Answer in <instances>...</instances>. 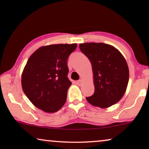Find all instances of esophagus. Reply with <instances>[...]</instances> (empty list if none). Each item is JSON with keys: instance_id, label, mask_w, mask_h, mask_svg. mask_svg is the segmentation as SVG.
Listing matches in <instances>:
<instances>
[{"instance_id": "34e87169", "label": "esophagus", "mask_w": 149, "mask_h": 149, "mask_svg": "<svg viewBox=\"0 0 149 149\" xmlns=\"http://www.w3.org/2000/svg\"><path fill=\"white\" fill-rule=\"evenodd\" d=\"M76 83H77V85H81V84H82V81H81V80H78V81H77Z\"/></svg>"}]
</instances>
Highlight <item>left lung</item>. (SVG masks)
I'll list each match as a JSON object with an SVG mask.
<instances>
[{
    "label": "left lung",
    "mask_w": 149,
    "mask_h": 149,
    "mask_svg": "<svg viewBox=\"0 0 149 149\" xmlns=\"http://www.w3.org/2000/svg\"><path fill=\"white\" fill-rule=\"evenodd\" d=\"M92 65L94 93L86 97L91 105L104 109L118 102L123 96L129 81L125 59L113 46L102 42L79 45Z\"/></svg>",
    "instance_id": "left-lung-1"
}]
</instances>
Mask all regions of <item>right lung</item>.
Wrapping results in <instances>:
<instances>
[{
    "mask_svg": "<svg viewBox=\"0 0 149 149\" xmlns=\"http://www.w3.org/2000/svg\"><path fill=\"white\" fill-rule=\"evenodd\" d=\"M77 43L43 46L28 59L22 75V86L30 101L42 111L55 113L66 101L72 83L68 77L67 60Z\"/></svg>",
    "mask_w": 149,
    "mask_h": 149,
    "instance_id": "add662e5",
    "label": "right lung"
}]
</instances>
